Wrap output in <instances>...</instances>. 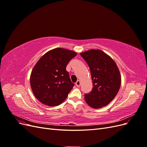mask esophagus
Wrapping results in <instances>:
<instances>
[{"label":"esophagus","mask_w":147,"mask_h":147,"mask_svg":"<svg viewBox=\"0 0 147 147\" xmlns=\"http://www.w3.org/2000/svg\"><path fill=\"white\" fill-rule=\"evenodd\" d=\"M80 80H77V82L75 83V85H76L77 87H80Z\"/></svg>","instance_id":"esophagus-1"}]
</instances>
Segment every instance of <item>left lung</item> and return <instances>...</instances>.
<instances>
[{
  "label": "left lung",
  "instance_id": "obj_1",
  "mask_svg": "<svg viewBox=\"0 0 147 147\" xmlns=\"http://www.w3.org/2000/svg\"><path fill=\"white\" fill-rule=\"evenodd\" d=\"M90 67L93 88L84 99L91 107L100 109L108 105L117 96L121 85V75L113 59L100 50L80 53Z\"/></svg>",
  "mask_w": 147,
  "mask_h": 147
}]
</instances>
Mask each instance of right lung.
I'll use <instances>...</instances> for the list:
<instances>
[{"instance_id": "right-lung-1", "label": "right lung", "mask_w": 147, "mask_h": 147, "mask_svg": "<svg viewBox=\"0 0 147 147\" xmlns=\"http://www.w3.org/2000/svg\"><path fill=\"white\" fill-rule=\"evenodd\" d=\"M77 54L57 48L46 53L35 65L30 74V86L35 97L42 104L55 107L66 99L74 86L66 66Z\"/></svg>"}]
</instances>
